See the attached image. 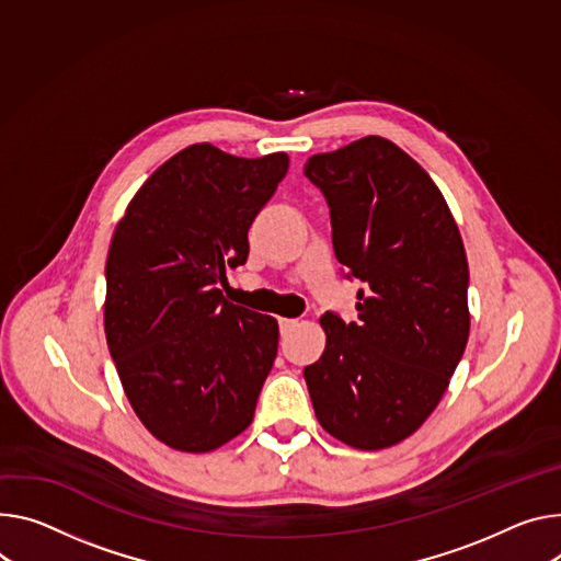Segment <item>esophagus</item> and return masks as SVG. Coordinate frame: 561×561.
I'll return each instance as SVG.
<instances>
[{"label":"esophagus","instance_id":"34e87169","mask_svg":"<svg viewBox=\"0 0 561 561\" xmlns=\"http://www.w3.org/2000/svg\"><path fill=\"white\" fill-rule=\"evenodd\" d=\"M297 324V320H288V318H279V331L288 333L293 327Z\"/></svg>","mask_w":561,"mask_h":561}]
</instances>
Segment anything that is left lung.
Masks as SVG:
<instances>
[{
	"mask_svg": "<svg viewBox=\"0 0 561 561\" xmlns=\"http://www.w3.org/2000/svg\"><path fill=\"white\" fill-rule=\"evenodd\" d=\"M304 174L327 196L337 262L365 284L358 322L320 318L327 346L304 378L331 436L385 449L430 419L466 351L463 239L430 174L387 138L316 154Z\"/></svg>",
	"mask_w": 561,
	"mask_h": 561,
	"instance_id": "1",
	"label": "left lung"
}]
</instances>
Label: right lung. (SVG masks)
I'll return each instance as SVG.
<instances>
[{
  "label": "right lung",
  "mask_w": 561,
  "mask_h": 561,
  "mask_svg": "<svg viewBox=\"0 0 561 561\" xmlns=\"http://www.w3.org/2000/svg\"><path fill=\"white\" fill-rule=\"evenodd\" d=\"M284 151L241 159L196 142L129 201L107 254L105 335L140 423L181 451H213L254 416L279 327L226 301V266L286 176Z\"/></svg>",
  "instance_id": "obj_1"
}]
</instances>
